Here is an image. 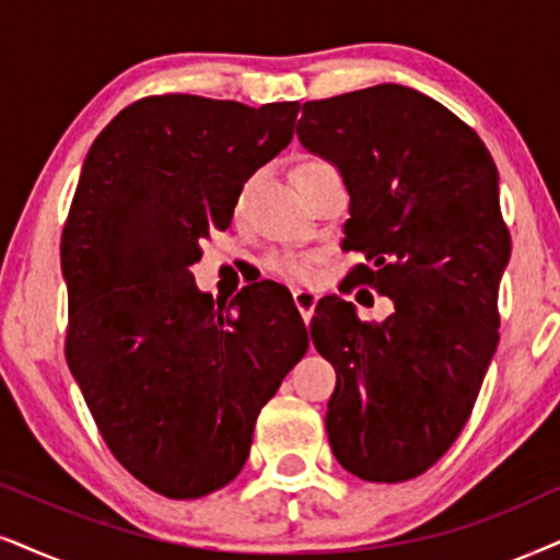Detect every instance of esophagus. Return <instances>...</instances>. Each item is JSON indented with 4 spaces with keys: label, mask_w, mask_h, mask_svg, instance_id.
<instances>
[{
    "label": "esophagus",
    "mask_w": 560,
    "mask_h": 560,
    "mask_svg": "<svg viewBox=\"0 0 560 560\" xmlns=\"http://www.w3.org/2000/svg\"><path fill=\"white\" fill-rule=\"evenodd\" d=\"M294 304L300 307L304 320L310 323V317H313V313H315L317 292H315V289H310V287H296L294 289Z\"/></svg>",
    "instance_id": "1"
}]
</instances>
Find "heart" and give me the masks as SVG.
<instances>
[{
  "label": "heart",
  "mask_w": 560,
  "mask_h": 560,
  "mask_svg": "<svg viewBox=\"0 0 560 560\" xmlns=\"http://www.w3.org/2000/svg\"><path fill=\"white\" fill-rule=\"evenodd\" d=\"M310 165H317V162H307V165H302L300 170L310 167ZM245 198V190L243 196H240V203H243ZM268 268L276 276H281V279H289V281H304L310 279V273H313V264H310V258H300V256H292V253H279V256H271L268 258Z\"/></svg>",
  "instance_id": "obj_1"
}]
</instances>
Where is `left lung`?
Returning a JSON list of instances; mask_svg holds the SVG:
<instances>
[{"instance_id":"8db88e82","label":"left lung","mask_w":560,"mask_h":560,"mask_svg":"<svg viewBox=\"0 0 560 560\" xmlns=\"http://www.w3.org/2000/svg\"><path fill=\"white\" fill-rule=\"evenodd\" d=\"M296 137L349 190L343 247L370 260L351 281L393 300L382 323L338 294L317 302L330 450L357 478L400 483L452 447L497 353L512 256L499 170L468 124L402 84L304 103Z\"/></svg>"}]
</instances>
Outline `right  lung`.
<instances>
[{"instance_id":"1","label":"right lung","mask_w":560,"mask_h":560,"mask_svg":"<svg viewBox=\"0 0 560 560\" xmlns=\"http://www.w3.org/2000/svg\"><path fill=\"white\" fill-rule=\"evenodd\" d=\"M300 103H131L92 141L61 235L67 364L113 455L170 499L228 486L310 338L292 294L196 287L211 230L292 141Z\"/></svg>"}]
</instances>
